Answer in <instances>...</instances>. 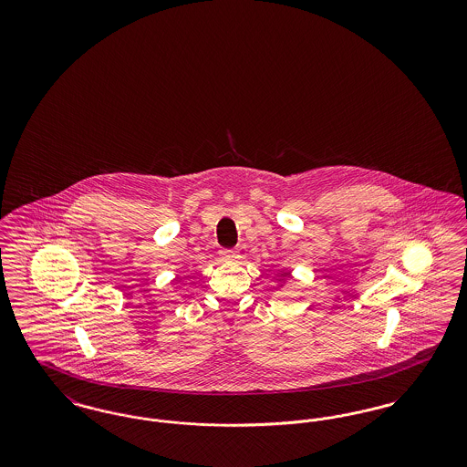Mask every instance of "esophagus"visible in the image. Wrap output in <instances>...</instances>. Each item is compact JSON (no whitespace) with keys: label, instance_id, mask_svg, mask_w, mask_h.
<instances>
[{"label":"esophagus","instance_id":"34e87169","mask_svg":"<svg viewBox=\"0 0 467 467\" xmlns=\"http://www.w3.org/2000/svg\"><path fill=\"white\" fill-rule=\"evenodd\" d=\"M221 259L225 263H236L240 259L238 250H221Z\"/></svg>","mask_w":467,"mask_h":467}]
</instances>
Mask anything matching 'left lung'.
I'll use <instances>...</instances> for the list:
<instances>
[{"instance_id":"1","label":"left lung","mask_w":467,"mask_h":467,"mask_svg":"<svg viewBox=\"0 0 467 467\" xmlns=\"http://www.w3.org/2000/svg\"><path fill=\"white\" fill-rule=\"evenodd\" d=\"M290 273H287L285 269L284 271H280V275L276 276V289H284L285 287V284H287V280H289Z\"/></svg>"}]
</instances>
